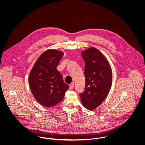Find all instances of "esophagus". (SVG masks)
I'll list each match as a JSON object with an SVG mask.
<instances>
[{"label": "esophagus", "mask_w": 145, "mask_h": 145, "mask_svg": "<svg viewBox=\"0 0 145 145\" xmlns=\"http://www.w3.org/2000/svg\"><path fill=\"white\" fill-rule=\"evenodd\" d=\"M74 83H72L70 85H69V88H70V89H73V87H74Z\"/></svg>", "instance_id": "esophagus-1"}]
</instances>
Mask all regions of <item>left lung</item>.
I'll return each instance as SVG.
<instances>
[{
    "label": "left lung",
    "mask_w": 145,
    "mask_h": 145,
    "mask_svg": "<svg viewBox=\"0 0 145 145\" xmlns=\"http://www.w3.org/2000/svg\"><path fill=\"white\" fill-rule=\"evenodd\" d=\"M82 56L85 62V88L79 95L83 106L93 110L103 102L110 90L112 71L106 58L96 48L82 51Z\"/></svg>",
    "instance_id": "8db88e82"
}]
</instances>
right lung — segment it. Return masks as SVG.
Returning a JSON list of instances; mask_svg holds the SVG:
<instances>
[{
    "label": "right lung",
    "mask_w": 145,
    "mask_h": 145,
    "mask_svg": "<svg viewBox=\"0 0 145 145\" xmlns=\"http://www.w3.org/2000/svg\"><path fill=\"white\" fill-rule=\"evenodd\" d=\"M63 53L53 49L43 52L35 63L29 76V85L36 100L50 108L62 101L69 86L64 83L56 67Z\"/></svg>",
    "instance_id": "1"
}]
</instances>
